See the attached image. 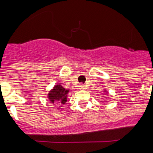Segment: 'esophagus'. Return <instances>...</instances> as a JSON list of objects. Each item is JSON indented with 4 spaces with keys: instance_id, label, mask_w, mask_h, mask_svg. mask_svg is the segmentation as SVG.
Instances as JSON below:
<instances>
[{
    "instance_id": "34e87169",
    "label": "esophagus",
    "mask_w": 153,
    "mask_h": 153,
    "mask_svg": "<svg viewBox=\"0 0 153 153\" xmlns=\"http://www.w3.org/2000/svg\"><path fill=\"white\" fill-rule=\"evenodd\" d=\"M78 88H79V89H85V85L84 84H80L79 86H78Z\"/></svg>"
}]
</instances>
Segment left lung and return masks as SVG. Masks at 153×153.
<instances>
[{
	"label": "left lung",
	"mask_w": 153,
	"mask_h": 153,
	"mask_svg": "<svg viewBox=\"0 0 153 153\" xmlns=\"http://www.w3.org/2000/svg\"><path fill=\"white\" fill-rule=\"evenodd\" d=\"M104 94H107V93H108V92H106V89H104Z\"/></svg>",
	"instance_id": "obj_1"
}]
</instances>
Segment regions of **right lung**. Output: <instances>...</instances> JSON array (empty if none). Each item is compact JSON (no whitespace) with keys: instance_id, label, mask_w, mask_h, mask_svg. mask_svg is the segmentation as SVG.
Masks as SVG:
<instances>
[{"instance_id":"obj_1","label":"right lung","mask_w":153,"mask_h":153,"mask_svg":"<svg viewBox=\"0 0 153 153\" xmlns=\"http://www.w3.org/2000/svg\"><path fill=\"white\" fill-rule=\"evenodd\" d=\"M52 89L49 91L47 98L51 104L55 106H58V109H61V105L66 104L67 101V95L69 92V89L63 87L60 84H55Z\"/></svg>"}]
</instances>
